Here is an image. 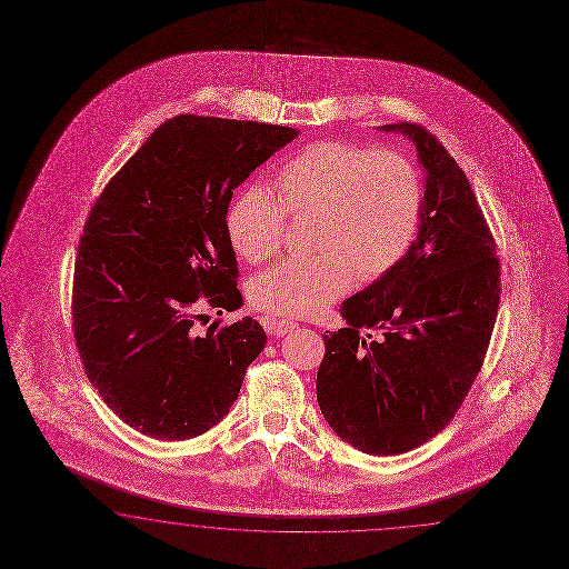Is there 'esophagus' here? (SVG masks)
<instances>
[{
  "instance_id": "1",
  "label": "esophagus",
  "mask_w": 569,
  "mask_h": 569,
  "mask_svg": "<svg viewBox=\"0 0 569 569\" xmlns=\"http://www.w3.org/2000/svg\"><path fill=\"white\" fill-rule=\"evenodd\" d=\"M264 329H267V333H271V336L283 338V336L292 333L293 329H298V323H296V321H290V319L267 317V319H264Z\"/></svg>"
}]
</instances>
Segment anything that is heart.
<instances>
[{
  "label": "heart",
  "instance_id": "1",
  "mask_svg": "<svg viewBox=\"0 0 569 569\" xmlns=\"http://www.w3.org/2000/svg\"><path fill=\"white\" fill-rule=\"evenodd\" d=\"M277 199L244 188L228 211L233 250L250 264L277 257L286 216L315 217L310 259H292L250 283V302L279 317H315L358 281L389 273L415 242L422 186L415 166L393 151L317 140L276 176Z\"/></svg>",
  "mask_w": 569,
  "mask_h": 569
}]
</instances>
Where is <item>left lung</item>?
Returning a JSON list of instances; mask_svg holds the SVG:
<instances>
[{"label":"left lung","instance_id":"8db88e82","mask_svg":"<svg viewBox=\"0 0 569 569\" xmlns=\"http://www.w3.org/2000/svg\"><path fill=\"white\" fill-rule=\"evenodd\" d=\"M381 130L412 140L425 169L418 236L389 273L341 305L346 327L323 336L317 400L346 443L398 456L458 412L489 348L501 288L491 230L456 159L422 126Z\"/></svg>","mask_w":569,"mask_h":569}]
</instances>
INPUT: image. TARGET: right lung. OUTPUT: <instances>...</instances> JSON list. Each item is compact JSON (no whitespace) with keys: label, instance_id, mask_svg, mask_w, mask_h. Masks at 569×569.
<instances>
[{"label":"right lung","instance_id":"obj_1","mask_svg":"<svg viewBox=\"0 0 569 569\" xmlns=\"http://www.w3.org/2000/svg\"><path fill=\"white\" fill-rule=\"evenodd\" d=\"M300 130L178 116L161 123L106 186L74 264L78 353L126 425L184 441L230 412L267 336L244 317L199 333L200 308L236 310L231 194Z\"/></svg>","mask_w":569,"mask_h":569}]
</instances>
